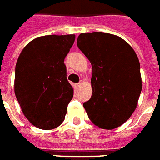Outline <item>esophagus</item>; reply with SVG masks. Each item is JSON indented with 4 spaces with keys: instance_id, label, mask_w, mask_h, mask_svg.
<instances>
[{
    "instance_id": "34e87169",
    "label": "esophagus",
    "mask_w": 160,
    "mask_h": 160,
    "mask_svg": "<svg viewBox=\"0 0 160 160\" xmlns=\"http://www.w3.org/2000/svg\"><path fill=\"white\" fill-rule=\"evenodd\" d=\"M81 85H82V81H81V82H80V83H78L76 85V87H80V86H81Z\"/></svg>"
}]
</instances>
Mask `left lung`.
Instances as JSON below:
<instances>
[{
    "label": "left lung",
    "instance_id": "1",
    "mask_svg": "<svg viewBox=\"0 0 160 160\" xmlns=\"http://www.w3.org/2000/svg\"><path fill=\"white\" fill-rule=\"evenodd\" d=\"M77 46L92 67V95L83 104L89 119L102 129L119 127L137 108L142 92L137 54L125 40L108 33L80 34Z\"/></svg>",
    "mask_w": 160,
    "mask_h": 160
}]
</instances>
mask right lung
<instances>
[{
	"label": "right lung",
	"instance_id": "add662e5",
	"mask_svg": "<svg viewBox=\"0 0 160 160\" xmlns=\"http://www.w3.org/2000/svg\"><path fill=\"white\" fill-rule=\"evenodd\" d=\"M74 40V35L35 38L18 58L15 95L24 116L37 128L52 130L64 120L74 89L63 62Z\"/></svg>",
	"mask_w": 160,
	"mask_h": 160
}]
</instances>
